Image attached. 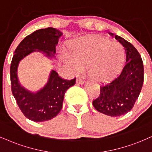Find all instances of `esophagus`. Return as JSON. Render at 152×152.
<instances>
[{
    "instance_id": "obj_1",
    "label": "esophagus",
    "mask_w": 152,
    "mask_h": 152,
    "mask_svg": "<svg viewBox=\"0 0 152 152\" xmlns=\"http://www.w3.org/2000/svg\"><path fill=\"white\" fill-rule=\"evenodd\" d=\"M76 83H77L78 84H81V85H83V84L85 83V81H84V80H83L82 78L78 77V78H76Z\"/></svg>"
}]
</instances>
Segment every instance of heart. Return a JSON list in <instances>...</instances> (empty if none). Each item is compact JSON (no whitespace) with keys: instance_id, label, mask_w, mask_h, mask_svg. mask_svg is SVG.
Masks as SVG:
<instances>
[{"instance_id":"b5f03b06","label":"heart","mask_w":152,"mask_h":152,"mask_svg":"<svg viewBox=\"0 0 152 152\" xmlns=\"http://www.w3.org/2000/svg\"><path fill=\"white\" fill-rule=\"evenodd\" d=\"M70 55L62 54L65 64L75 72L87 68L89 77L98 83L110 81L121 72L125 62L124 48L118 42L92 35L69 45Z\"/></svg>"}]
</instances>
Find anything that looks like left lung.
Segmentation results:
<instances>
[{"label": "left lung", "mask_w": 152, "mask_h": 152, "mask_svg": "<svg viewBox=\"0 0 152 152\" xmlns=\"http://www.w3.org/2000/svg\"><path fill=\"white\" fill-rule=\"evenodd\" d=\"M115 38L124 46L126 64L118 77L108 85L101 86L99 97L93 102L96 110L113 117L122 116L131 110L144 81L143 62L137 49L121 36L115 35Z\"/></svg>", "instance_id": "1"}]
</instances>
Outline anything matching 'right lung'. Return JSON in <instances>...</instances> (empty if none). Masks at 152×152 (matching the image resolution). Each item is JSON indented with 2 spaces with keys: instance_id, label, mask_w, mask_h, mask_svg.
I'll use <instances>...</instances> for the list:
<instances>
[{
  "instance_id": "obj_1",
  "label": "right lung",
  "mask_w": 152,
  "mask_h": 152,
  "mask_svg": "<svg viewBox=\"0 0 152 152\" xmlns=\"http://www.w3.org/2000/svg\"><path fill=\"white\" fill-rule=\"evenodd\" d=\"M63 34L55 28L36 30L26 36L15 51L10 66L12 93L23 114L31 121L42 122L50 120L59 114L62 107L66 91L76 83V78L67 80L61 78L51 70L48 80L36 92L25 88L17 75L20 61L33 52H41L49 59L55 58L56 46Z\"/></svg>"
}]
</instances>
